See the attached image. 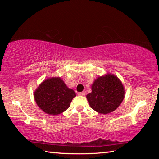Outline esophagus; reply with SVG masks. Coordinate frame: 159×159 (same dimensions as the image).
Returning a JSON list of instances; mask_svg holds the SVG:
<instances>
[{
    "label": "esophagus",
    "instance_id": "esophagus-1",
    "mask_svg": "<svg viewBox=\"0 0 159 159\" xmlns=\"http://www.w3.org/2000/svg\"><path fill=\"white\" fill-rule=\"evenodd\" d=\"M78 95H79V96H84L85 95V93L84 92L78 93Z\"/></svg>",
    "mask_w": 159,
    "mask_h": 159
}]
</instances>
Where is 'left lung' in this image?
Returning a JSON list of instances; mask_svg holds the SVG:
<instances>
[{
  "label": "left lung",
  "mask_w": 159,
  "mask_h": 159,
  "mask_svg": "<svg viewBox=\"0 0 159 159\" xmlns=\"http://www.w3.org/2000/svg\"><path fill=\"white\" fill-rule=\"evenodd\" d=\"M124 88L116 76L108 74L99 77L92 85V93L86 98L91 108L102 114L114 111L121 104Z\"/></svg>",
  "instance_id": "1"
}]
</instances>
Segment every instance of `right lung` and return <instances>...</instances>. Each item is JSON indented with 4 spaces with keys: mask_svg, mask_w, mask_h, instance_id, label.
Masks as SVG:
<instances>
[{
    "mask_svg": "<svg viewBox=\"0 0 159 159\" xmlns=\"http://www.w3.org/2000/svg\"><path fill=\"white\" fill-rule=\"evenodd\" d=\"M76 93L67 88L60 78L45 80L34 93V98L40 108L46 114L58 115L70 106Z\"/></svg>",
    "mask_w": 159,
    "mask_h": 159,
    "instance_id": "1",
    "label": "right lung"
}]
</instances>
